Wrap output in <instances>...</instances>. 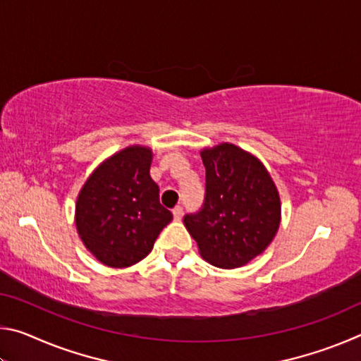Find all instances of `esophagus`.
I'll use <instances>...</instances> for the list:
<instances>
[{
    "mask_svg": "<svg viewBox=\"0 0 361 361\" xmlns=\"http://www.w3.org/2000/svg\"><path fill=\"white\" fill-rule=\"evenodd\" d=\"M172 212H173V218L176 219V221H180L181 216H183V207L181 205H176Z\"/></svg>",
    "mask_w": 361,
    "mask_h": 361,
    "instance_id": "34e87169",
    "label": "esophagus"
}]
</instances>
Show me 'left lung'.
<instances>
[{"instance_id":"obj_1","label":"left lung","mask_w":361,"mask_h":361,"mask_svg":"<svg viewBox=\"0 0 361 361\" xmlns=\"http://www.w3.org/2000/svg\"><path fill=\"white\" fill-rule=\"evenodd\" d=\"M205 199L183 218L210 264L234 269L266 250L280 224V197L271 175L255 156L231 143L200 152Z\"/></svg>"}]
</instances>
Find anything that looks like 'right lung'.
Here are the masks:
<instances>
[{"label": "right lung", "mask_w": 361, "mask_h": 361, "mask_svg": "<svg viewBox=\"0 0 361 361\" xmlns=\"http://www.w3.org/2000/svg\"><path fill=\"white\" fill-rule=\"evenodd\" d=\"M151 149L130 146L106 159L85 181L76 228L85 248L109 267H129L148 255L172 221L149 176Z\"/></svg>", "instance_id": "1"}]
</instances>
